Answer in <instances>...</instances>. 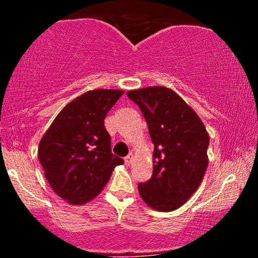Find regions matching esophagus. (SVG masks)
<instances>
[{
  "instance_id": "obj_1",
  "label": "esophagus",
  "mask_w": 258,
  "mask_h": 258,
  "mask_svg": "<svg viewBox=\"0 0 258 258\" xmlns=\"http://www.w3.org/2000/svg\"><path fill=\"white\" fill-rule=\"evenodd\" d=\"M133 159H135V156H133V154H132V153L128 154V155H127L126 158H125V164H126V165H131L132 161H133Z\"/></svg>"
}]
</instances>
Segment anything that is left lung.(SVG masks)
<instances>
[{"mask_svg": "<svg viewBox=\"0 0 258 258\" xmlns=\"http://www.w3.org/2000/svg\"><path fill=\"white\" fill-rule=\"evenodd\" d=\"M141 108L154 144L153 176L138 184L144 203L170 212L189 200L205 176L210 137L203 121L176 92L153 86L127 92Z\"/></svg>", "mask_w": 258, "mask_h": 258, "instance_id": "1", "label": "left lung"}]
</instances>
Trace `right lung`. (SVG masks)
I'll use <instances>...</instances> for the list:
<instances>
[{
  "label": "right lung",
  "instance_id": "right-lung-1",
  "mask_svg": "<svg viewBox=\"0 0 258 258\" xmlns=\"http://www.w3.org/2000/svg\"><path fill=\"white\" fill-rule=\"evenodd\" d=\"M121 90H93L61 109L38 144V161L58 197L73 205L88 203L123 164L110 149L104 119Z\"/></svg>",
  "mask_w": 258,
  "mask_h": 258
}]
</instances>
